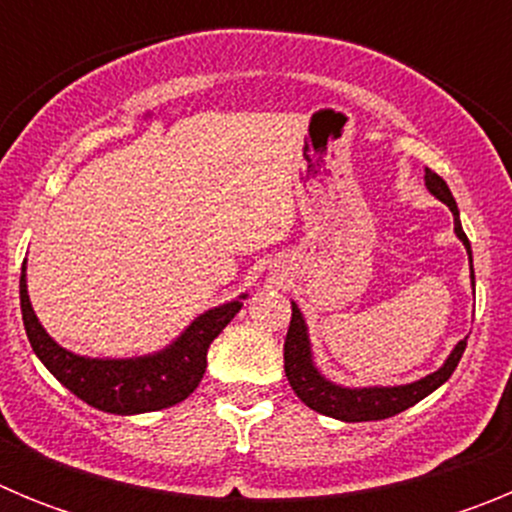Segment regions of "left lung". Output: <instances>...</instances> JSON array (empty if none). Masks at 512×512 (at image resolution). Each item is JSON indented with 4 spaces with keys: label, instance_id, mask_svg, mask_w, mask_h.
<instances>
[{
    "label": "left lung",
    "instance_id": "obj_1",
    "mask_svg": "<svg viewBox=\"0 0 512 512\" xmlns=\"http://www.w3.org/2000/svg\"><path fill=\"white\" fill-rule=\"evenodd\" d=\"M425 187L436 194L438 200L446 202L449 210L454 212V230L459 235V241L467 246L469 261H472V251H469L467 233L461 230L459 223V207H456L454 197H451L449 184L443 182L436 171L425 169ZM472 282H474V269H472ZM467 348V341H459L446 364L438 372L428 374L425 379L413 384H402V387H366V390H346L338 384L328 382L320 377V372L312 364L310 356V341H307V328L302 320V312L297 305H292V320H289L287 338H284V374H287L289 384L295 395L305 402L307 408L315 413L330 415L336 420H346V423H364V420H382L392 418V415L402 413V410L413 408L415 402L431 395L438 390L446 379L454 374L456 364H459L461 354Z\"/></svg>",
    "mask_w": 512,
    "mask_h": 512
}]
</instances>
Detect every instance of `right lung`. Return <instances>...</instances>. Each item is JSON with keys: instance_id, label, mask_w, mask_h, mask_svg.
<instances>
[{"instance_id": "1", "label": "right lung", "mask_w": 512, "mask_h": 512, "mask_svg": "<svg viewBox=\"0 0 512 512\" xmlns=\"http://www.w3.org/2000/svg\"><path fill=\"white\" fill-rule=\"evenodd\" d=\"M20 307L27 341L66 390L104 413L135 415L171 408L197 390L207 369V348L243 302L233 300L207 310L166 351L140 359H84L58 346L35 318L27 297L25 266L20 274Z\"/></svg>"}]
</instances>
